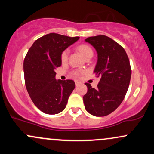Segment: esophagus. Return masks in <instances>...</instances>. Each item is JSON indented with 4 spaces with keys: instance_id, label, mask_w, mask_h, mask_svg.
<instances>
[{
    "instance_id": "34e87169",
    "label": "esophagus",
    "mask_w": 154,
    "mask_h": 154,
    "mask_svg": "<svg viewBox=\"0 0 154 154\" xmlns=\"http://www.w3.org/2000/svg\"><path fill=\"white\" fill-rule=\"evenodd\" d=\"M80 82H79V81H75V85H76V86H77V85H79V84H80Z\"/></svg>"
}]
</instances>
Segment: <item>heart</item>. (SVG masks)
Listing matches in <instances>:
<instances>
[{"label":"heart","mask_w":154,"mask_h":154,"mask_svg":"<svg viewBox=\"0 0 154 154\" xmlns=\"http://www.w3.org/2000/svg\"><path fill=\"white\" fill-rule=\"evenodd\" d=\"M78 50L85 58L87 57L88 56H90V55L93 54V51L92 50L91 48L90 47L89 45H85V44H82V45H79ZM69 49H65L64 51H62V53H61V60L63 63H65L67 61V60H68V58H69ZM83 72H84L75 70V71L72 72V75L75 76V77H80Z\"/></svg>","instance_id":"b5f03b06"}]
</instances>
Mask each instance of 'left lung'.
<instances>
[{
	"label": "left lung",
	"mask_w": 154,
	"mask_h": 154,
	"mask_svg": "<svg viewBox=\"0 0 154 154\" xmlns=\"http://www.w3.org/2000/svg\"><path fill=\"white\" fill-rule=\"evenodd\" d=\"M85 41L97 51L94 73L100 79L95 89L85 83V108L93 116L109 115L121 104L128 90L132 73L129 58L119 43L105 35L90 37Z\"/></svg>",
	"instance_id": "left-lung-1"
}]
</instances>
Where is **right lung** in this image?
Returning <instances> with one entry per match:
<instances>
[{
    "label": "right lung",
    "mask_w": 154,
    "mask_h": 154,
    "mask_svg": "<svg viewBox=\"0 0 154 154\" xmlns=\"http://www.w3.org/2000/svg\"><path fill=\"white\" fill-rule=\"evenodd\" d=\"M50 33L35 40L24 61V81L29 97L40 111L56 114L66 107L75 88L72 79L56 80V68L61 66L63 51L79 40Z\"/></svg>",
    "instance_id": "add662e5"
}]
</instances>
